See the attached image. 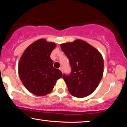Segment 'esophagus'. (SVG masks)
I'll use <instances>...</instances> for the list:
<instances>
[{
    "mask_svg": "<svg viewBox=\"0 0 127 127\" xmlns=\"http://www.w3.org/2000/svg\"><path fill=\"white\" fill-rule=\"evenodd\" d=\"M59 70H60V71L62 72V73H63V68H62V67H61V68H59Z\"/></svg>",
    "mask_w": 127,
    "mask_h": 127,
    "instance_id": "1",
    "label": "esophagus"
}]
</instances>
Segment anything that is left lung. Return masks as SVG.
Here are the masks:
<instances>
[{
	"instance_id": "left-lung-1",
	"label": "left lung",
	"mask_w": 127,
	"mask_h": 127,
	"mask_svg": "<svg viewBox=\"0 0 127 127\" xmlns=\"http://www.w3.org/2000/svg\"><path fill=\"white\" fill-rule=\"evenodd\" d=\"M69 61L70 74L62 78L69 92L77 98L91 94L99 85L104 71V60L101 54L82 40L61 45Z\"/></svg>"
}]
</instances>
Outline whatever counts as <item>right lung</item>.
Listing matches in <instances>:
<instances>
[{"label": "right lung", "instance_id": "add662e5", "mask_svg": "<svg viewBox=\"0 0 127 127\" xmlns=\"http://www.w3.org/2000/svg\"><path fill=\"white\" fill-rule=\"evenodd\" d=\"M55 47V43L37 40L26 48L20 59V80L29 91L37 96L50 93L56 81L62 76V72L53 66L50 57Z\"/></svg>", "mask_w": 127, "mask_h": 127}]
</instances>
